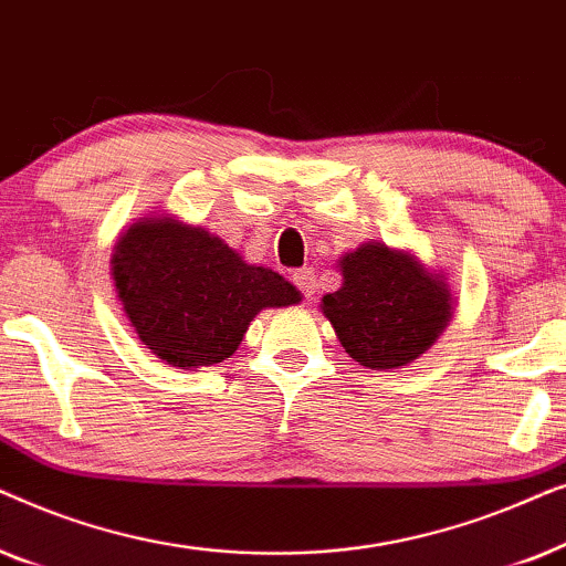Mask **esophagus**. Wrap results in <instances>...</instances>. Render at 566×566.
Masks as SVG:
<instances>
[{"label":"esophagus","instance_id":"obj_1","mask_svg":"<svg viewBox=\"0 0 566 566\" xmlns=\"http://www.w3.org/2000/svg\"><path fill=\"white\" fill-rule=\"evenodd\" d=\"M291 281L296 283V289H298L301 293H304L306 298L314 296V291H316V275H314L312 268H298V270H293Z\"/></svg>","mask_w":566,"mask_h":566}]
</instances>
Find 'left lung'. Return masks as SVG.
<instances>
[{
  "label": "left lung",
  "instance_id": "obj_1",
  "mask_svg": "<svg viewBox=\"0 0 566 566\" xmlns=\"http://www.w3.org/2000/svg\"><path fill=\"white\" fill-rule=\"evenodd\" d=\"M343 289L322 298L339 345L360 366L386 370L412 363L451 322V293L412 254L363 244L339 260Z\"/></svg>",
  "mask_w": 566,
  "mask_h": 566
}]
</instances>
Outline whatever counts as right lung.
Returning <instances> with one entry per match:
<instances>
[{
  "instance_id": "right-lung-1",
  "label": "right lung",
  "mask_w": 566,
  "mask_h": 566,
  "mask_svg": "<svg viewBox=\"0 0 566 566\" xmlns=\"http://www.w3.org/2000/svg\"><path fill=\"white\" fill-rule=\"evenodd\" d=\"M113 281L138 339L185 370L227 360L260 308L301 301L283 275L175 219L134 223L115 244Z\"/></svg>"
}]
</instances>
